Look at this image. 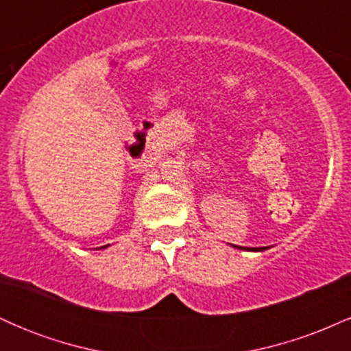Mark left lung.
<instances>
[{
	"label": "left lung",
	"instance_id": "8db88e82",
	"mask_svg": "<svg viewBox=\"0 0 351 351\" xmlns=\"http://www.w3.org/2000/svg\"><path fill=\"white\" fill-rule=\"evenodd\" d=\"M232 247L243 249V251H252V252H261V251H265V249H267V247H243V245H234V244H232Z\"/></svg>",
	"mask_w": 351,
	"mask_h": 351
}]
</instances>
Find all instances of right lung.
I'll use <instances>...</instances> for the list:
<instances>
[{
  "mask_svg": "<svg viewBox=\"0 0 351 351\" xmlns=\"http://www.w3.org/2000/svg\"><path fill=\"white\" fill-rule=\"evenodd\" d=\"M107 247V245H102V247H100V249H106Z\"/></svg>",
  "mask_w": 351,
  "mask_h": 351,
  "instance_id": "add662e5",
  "label": "right lung"
}]
</instances>
